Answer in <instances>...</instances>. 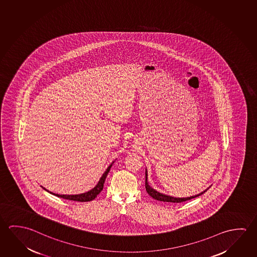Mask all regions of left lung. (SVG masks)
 <instances>
[{
    "instance_id": "1",
    "label": "left lung",
    "mask_w": 257,
    "mask_h": 257,
    "mask_svg": "<svg viewBox=\"0 0 257 257\" xmlns=\"http://www.w3.org/2000/svg\"><path fill=\"white\" fill-rule=\"evenodd\" d=\"M145 176H146V179H145V187H146V191H147L148 194H150L153 199L160 201V202H183L185 201H188L191 200L193 198L198 197L200 195H202V194H204L206 192L207 189L204 190L202 193L196 194V195H193V196H190V197H174V196H170V195H167V194H161L160 192H158L157 190L152 188L151 185H149V182H148V171L147 169L145 170Z\"/></svg>"
}]
</instances>
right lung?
Returning a JSON list of instances; mask_svg holds the SVG:
<instances>
[{
	"label": "right lung",
	"mask_w": 257,
	"mask_h": 257,
	"mask_svg": "<svg viewBox=\"0 0 257 257\" xmlns=\"http://www.w3.org/2000/svg\"><path fill=\"white\" fill-rule=\"evenodd\" d=\"M114 161H113L111 164L109 165V167L107 168V169H105V172L104 174L102 175V177H100V179H99V181L97 183L96 186L92 188L91 190H89L88 192H86V193H83V194H54V193H52V192H49L48 190L46 189V188H44V189L47 191L48 193H50V194H54L55 196H57V197L63 198V199H66V200H70V201H75V202H90V201H92L94 200L95 198L97 197V195H98V194H100V192H101L102 190H103V187H104V183H105V178H106V176H107V174L110 171V169H111V167H112V165L114 163Z\"/></svg>",
	"instance_id": "right-lung-1"
}]
</instances>
